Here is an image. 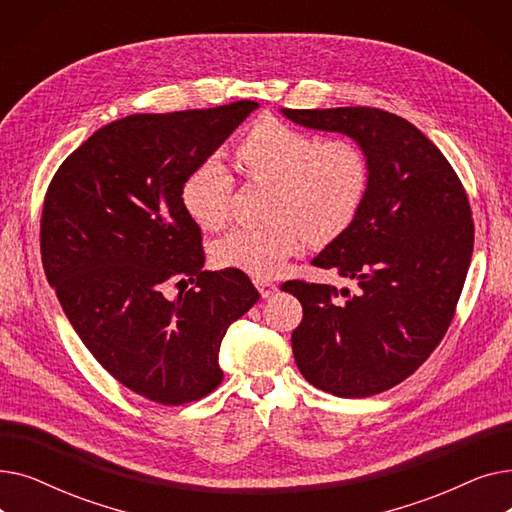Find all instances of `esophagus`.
Here are the masks:
<instances>
[{"label": "esophagus", "instance_id": "1", "mask_svg": "<svg viewBox=\"0 0 512 512\" xmlns=\"http://www.w3.org/2000/svg\"><path fill=\"white\" fill-rule=\"evenodd\" d=\"M255 286H257V290H259V294H261L263 299L272 297L274 292H278V284H274L270 280H255Z\"/></svg>", "mask_w": 512, "mask_h": 512}]
</instances>
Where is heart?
<instances>
[{"label":"heart","mask_w":512,"mask_h":512,"mask_svg":"<svg viewBox=\"0 0 512 512\" xmlns=\"http://www.w3.org/2000/svg\"><path fill=\"white\" fill-rule=\"evenodd\" d=\"M236 161L249 180L274 184L270 226L234 228L213 245L220 267L257 280L276 276L307 240L313 247L342 236L365 203L371 166L365 149L348 137L319 141L317 134L276 118L257 120L240 139ZM234 180L209 157L180 186L184 211L203 230L226 224Z\"/></svg>","instance_id":"1"}]
</instances>
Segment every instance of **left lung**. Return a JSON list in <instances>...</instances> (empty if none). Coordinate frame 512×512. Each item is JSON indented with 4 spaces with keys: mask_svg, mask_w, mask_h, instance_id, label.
Segmentation results:
<instances>
[{
    "mask_svg": "<svg viewBox=\"0 0 512 512\" xmlns=\"http://www.w3.org/2000/svg\"><path fill=\"white\" fill-rule=\"evenodd\" d=\"M282 114L346 134L371 166L357 220L311 261L359 288L282 284L303 305L294 361L309 384L334 396L380 394L434 353L454 317L475 234L467 193L442 151L396 114L378 107H284Z\"/></svg>",
    "mask_w": 512,
    "mask_h": 512,
    "instance_id": "8db88e82",
    "label": "left lung"
}]
</instances>
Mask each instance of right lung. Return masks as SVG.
Returning a JSON list of instances; mask_svg holds the SVG:
<instances>
[{
  "label": "right lung",
  "mask_w": 512,
  "mask_h": 512,
  "mask_svg": "<svg viewBox=\"0 0 512 512\" xmlns=\"http://www.w3.org/2000/svg\"><path fill=\"white\" fill-rule=\"evenodd\" d=\"M257 107L245 99L126 116L72 151L47 188V282L101 367L159 405L220 386L222 338L259 301L245 272L203 270L201 228L180 199L186 174ZM170 283L176 298L165 294Z\"/></svg>",
  "instance_id": "1"
}]
</instances>
